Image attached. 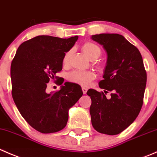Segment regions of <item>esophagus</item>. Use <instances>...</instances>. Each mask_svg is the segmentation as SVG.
<instances>
[{"label":"esophagus","mask_w":157,"mask_h":157,"mask_svg":"<svg viewBox=\"0 0 157 157\" xmlns=\"http://www.w3.org/2000/svg\"><path fill=\"white\" fill-rule=\"evenodd\" d=\"M87 90H88V89L86 87H82V90H83V94H86V92H87Z\"/></svg>","instance_id":"obj_1"}]
</instances>
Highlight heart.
<instances>
[{"instance_id":"obj_1","label":"heart","mask_w":157,"mask_h":157,"mask_svg":"<svg viewBox=\"0 0 157 157\" xmlns=\"http://www.w3.org/2000/svg\"><path fill=\"white\" fill-rule=\"evenodd\" d=\"M81 49L83 53L90 60H96L100 57L102 51L100 48L93 42H87L82 45ZM71 52L68 51L64 54L62 59L64 66H67L71 58ZM96 75L92 71H75L69 74V80L74 83L80 84L83 86H88L92 81L95 79Z\"/></svg>"}]
</instances>
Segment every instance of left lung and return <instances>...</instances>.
<instances>
[{"label": "left lung", "instance_id": "8db88e82", "mask_svg": "<svg viewBox=\"0 0 157 157\" xmlns=\"http://www.w3.org/2000/svg\"><path fill=\"white\" fill-rule=\"evenodd\" d=\"M91 39L102 45L107 53L104 79L99 83L104 92L90 89L86 93L92 100V125L98 132L115 135L131 125L140 113L147 73L139 50L123 36L102 33ZM109 91L110 99L105 96Z\"/></svg>", "mask_w": 157, "mask_h": 157}]
</instances>
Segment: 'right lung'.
<instances>
[{
    "instance_id": "right-lung-1",
    "label": "right lung",
    "mask_w": 157,
    "mask_h": 157,
    "mask_svg": "<svg viewBox=\"0 0 157 157\" xmlns=\"http://www.w3.org/2000/svg\"><path fill=\"white\" fill-rule=\"evenodd\" d=\"M78 36L61 39L38 36L19 46L10 67L12 96L25 120L43 134L55 133L66 126L69 109L83 95L77 83L66 82L61 90L48 93L51 79L62 70L64 54L72 48Z\"/></svg>"
}]
</instances>
